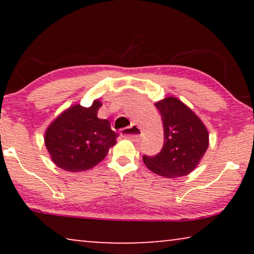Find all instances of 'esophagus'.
Wrapping results in <instances>:
<instances>
[{"mask_svg":"<svg viewBox=\"0 0 254 254\" xmlns=\"http://www.w3.org/2000/svg\"><path fill=\"white\" fill-rule=\"evenodd\" d=\"M141 134H142V130L137 125H131L129 127L123 128V129H121V136L130 138V140L133 141H137L138 138L141 137Z\"/></svg>","mask_w":254,"mask_h":254,"instance_id":"1","label":"esophagus"}]
</instances>
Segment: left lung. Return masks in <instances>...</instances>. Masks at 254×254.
<instances>
[{
    "label": "left lung",
    "mask_w": 254,
    "mask_h": 254,
    "mask_svg": "<svg viewBox=\"0 0 254 254\" xmlns=\"http://www.w3.org/2000/svg\"><path fill=\"white\" fill-rule=\"evenodd\" d=\"M164 126V144L159 154L143 156L147 168L166 178L189 175L196 168L209 144V134L200 118L175 97L155 104Z\"/></svg>",
    "instance_id": "obj_1"
}]
</instances>
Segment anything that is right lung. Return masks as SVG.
<instances>
[{
  "instance_id": "right-lung-1",
  "label": "right lung",
  "mask_w": 254,
  "mask_h": 254,
  "mask_svg": "<svg viewBox=\"0 0 254 254\" xmlns=\"http://www.w3.org/2000/svg\"><path fill=\"white\" fill-rule=\"evenodd\" d=\"M100 106L98 99L90 107L76 104L48 126L45 145L55 165L69 172L90 170L117 143L118 134L111 129L110 121L97 117Z\"/></svg>"
}]
</instances>
